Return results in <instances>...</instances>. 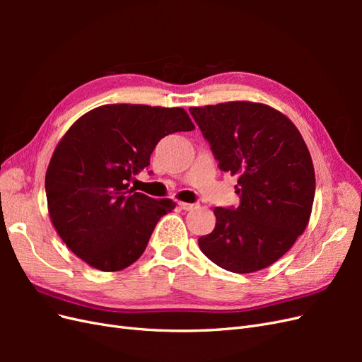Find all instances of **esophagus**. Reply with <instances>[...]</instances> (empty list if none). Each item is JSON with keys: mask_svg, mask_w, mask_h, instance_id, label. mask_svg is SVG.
Listing matches in <instances>:
<instances>
[{"mask_svg": "<svg viewBox=\"0 0 362 362\" xmlns=\"http://www.w3.org/2000/svg\"><path fill=\"white\" fill-rule=\"evenodd\" d=\"M181 210H185V211H193L196 210V208H199V204H189V202H180L178 204Z\"/></svg>", "mask_w": 362, "mask_h": 362, "instance_id": "esophagus-1", "label": "esophagus"}]
</instances>
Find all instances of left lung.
<instances>
[{"label":"left lung","mask_w":362,"mask_h":362,"mask_svg":"<svg viewBox=\"0 0 362 362\" xmlns=\"http://www.w3.org/2000/svg\"><path fill=\"white\" fill-rule=\"evenodd\" d=\"M218 168L238 178L237 208H214L216 226L198 243L206 258L234 273L278 261L310 222L315 175L291 120L270 105L233 101L190 107Z\"/></svg>","instance_id":"left-lung-1"}]
</instances>
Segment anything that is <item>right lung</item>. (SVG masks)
Returning <instances> with one entry per match:
<instances>
[{
  "mask_svg": "<svg viewBox=\"0 0 362 362\" xmlns=\"http://www.w3.org/2000/svg\"><path fill=\"white\" fill-rule=\"evenodd\" d=\"M192 129L180 107L107 104L75 120L45 175L48 213L64 245L103 272L137 261L175 204L129 189V181L164 136Z\"/></svg>",
  "mask_w": 362,
  "mask_h": 362,
  "instance_id": "1",
  "label": "right lung"
}]
</instances>
